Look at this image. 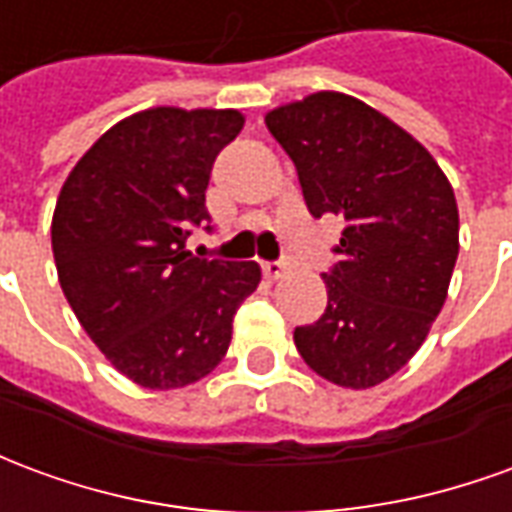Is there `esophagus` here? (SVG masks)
Returning <instances> with one entry per match:
<instances>
[{
  "label": "esophagus",
  "instance_id": "1",
  "mask_svg": "<svg viewBox=\"0 0 512 512\" xmlns=\"http://www.w3.org/2000/svg\"><path fill=\"white\" fill-rule=\"evenodd\" d=\"M263 274H266V279H279L282 274H285V263H279V260H268V263H263Z\"/></svg>",
  "mask_w": 512,
  "mask_h": 512
}]
</instances>
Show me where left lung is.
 Masks as SVG:
<instances>
[{"label":"left lung","instance_id":"left-lung-1","mask_svg":"<svg viewBox=\"0 0 512 512\" xmlns=\"http://www.w3.org/2000/svg\"><path fill=\"white\" fill-rule=\"evenodd\" d=\"M266 126L299 172L315 219H345L326 312L293 343L326 381L370 389L417 354L458 260V202L436 158L354 95L321 90Z\"/></svg>","mask_w":512,"mask_h":512}]
</instances>
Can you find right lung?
Segmentation results:
<instances>
[{"label": "right lung", "instance_id": "obj_1", "mask_svg": "<svg viewBox=\"0 0 512 512\" xmlns=\"http://www.w3.org/2000/svg\"><path fill=\"white\" fill-rule=\"evenodd\" d=\"M244 128L238 109L156 106L106 131L62 183L51 249L62 293L112 365L145 389L200 381L230 348L255 260H200L213 158Z\"/></svg>", "mask_w": 512, "mask_h": 512}]
</instances>
